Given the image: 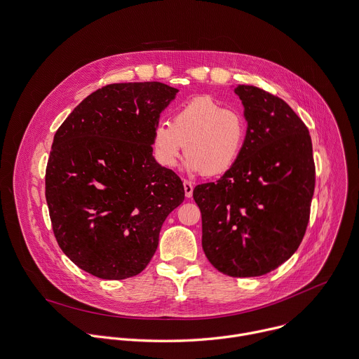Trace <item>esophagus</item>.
<instances>
[{
	"mask_svg": "<svg viewBox=\"0 0 359 359\" xmlns=\"http://www.w3.org/2000/svg\"><path fill=\"white\" fill-rule=\"evenodd\" d=\"M183 186H184V194H186V197H191L193 196V183L191 182H189V180H184L183 182Z\"/></svg>",
	"mask_w": 359,
	"mask_h": 359,
	"instance_id": "esophagus-1",
	"label": "esophagus"
}]
</instances>
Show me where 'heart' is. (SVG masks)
<instances>
[{
	"mask_svg": "<svg viewBox=\"0 0 359 359\" xmlns=\"http://www.w3.org/2000/svg\"><path fill=\"white\" fill-rule=\"evenodd\" d=\"M247 121L234 108L210 96L193 97L175 109L170 122H159L150 143L155 159L173 169L186 146L190 173L222 176L238 162L245 146Z\"/></svg>",
	"mask_w": 359,
	"mask_h": 359,
	"instance_id": "heart-1",
	"label": "heart"
}]
</instances>
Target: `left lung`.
Returning <instances> with one entry per match:
<instances>
[{"mask_svg": "<svg viewBox=\"0 0 359 359\" xmlns=\"http://www.w3.org/2000/svg\"><path fill=\"white\" fill-rule=\"evenodd\" d=\"M247 139L236 166L198 184L201 245L230 277H259L297 251L310 220L316 165L309 129L288 104L257 86L238 85Z\"/></svg>", "mask_w": 359, "mask_h": 359, "instance_id": "1", "label": "left lung"}]
</instances>
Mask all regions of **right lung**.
Listing matches in <instances>:
<instances>
[{
    "instance_id": "right-lung-1",
    "label": "right lung",
    "mask_w": 359,
    "mask_h": 359,
    "mask_svg": "<svg viewBox=\"0 0 359 359\" xmlns=\"http://www.w3.org/2000/svg\"><path fill=\"white\" fill-rule=\"evenodd\" d=\"M177 92L162 82L107 85L54 136L45 172L53 230L69 260L97 278L143 271L184 200L180 177L155 161L150 143Z\"/></svg>"
}]
</instances>
